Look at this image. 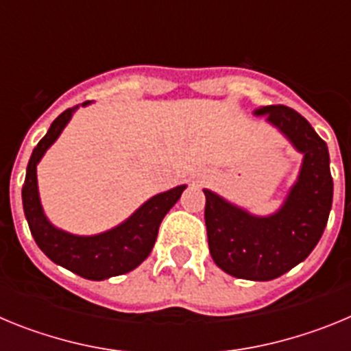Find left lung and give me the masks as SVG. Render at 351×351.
<instances>
[{"label": "left lung", "mask_w": 351, "mask_h": 351, "mask_svg": "<svg viewBox=\"0 0 351 351\" xmlns=\"http://www.w3.org/2000/svg\"><path fill=\"white\" fill-rule=\"evenodd\" d=\"M302 154L299 178L283 206L255 216L210 190L206 195V226L214 263L226 274L250 281H271L308 258L320 241L332 207L334 182L327 144L293 108H256Z\"/></svg>", "instance_id": "8db88e82"}]
</instances>
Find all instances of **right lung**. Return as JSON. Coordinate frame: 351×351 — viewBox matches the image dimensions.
<instances>
[{"label":"right lung","mask_w":351,"mask_h":351,"mask_svg":"<svg viewBox=\"0 0 351 351\" xmlns=\"http://www.w3.org/2000/svg\"><path fill=\"white\" fill-rule=\"evenodd\" d=\"M89 104L91 101H84L82 107ZM77 108L79 105L66 108L63 114L56 117L47 135L33 149L23 186V206L31 235L52 262L75 272L80 278L101 281L126 274L147 258L156 243L161 219L165 218V214L181 198L186 184L154 195L126 221L101 234L73 235L52 225L40 204L36 165L45 151L58 141Z\"/></svg>","instance_id":"1"}]
</instances>
